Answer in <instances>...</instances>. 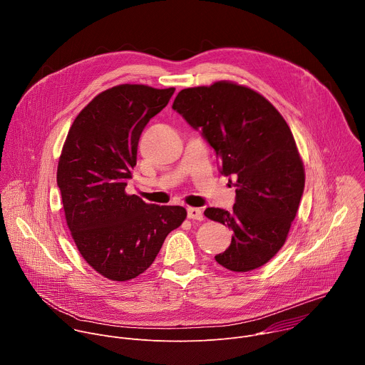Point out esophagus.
<instances>
[{
	"label": "esophagus",
	"instance_id": "esophagus-1",
	"mask_svg": "<svg viewBox=\"0 0 365 365\" xmlns=\"http://www.w3.org/2000/svg\"><path fill=\"white\" fill-rule=\"evenodd\" d=\"M187 218H189V220L202 221V220H203L202 210H199V207H187Z\"/></svg>",
	"mask_w": 365,
	"mask_h": 365
}]
</instances>
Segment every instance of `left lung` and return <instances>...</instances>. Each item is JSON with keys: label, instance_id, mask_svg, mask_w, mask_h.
<instances>
[{"label": "left lung", "instance_id": "obj_1", "mask_svg": "<svg viewBox=\"0 0 365 365\" xmlns=\"http://www.w3.org/2000/svg\"><path fill=\"white\" fill-rule=\"evenodd\" d=\"M173 110L202 131L221 173L237 179L232 211L203 212L234 232L230 247L215 255L218 264L238 273L264 266L284 245L304 187L290 127L262 93L231 81L182 89Z\"/></svg>", "mask_w": 365, "mask_h": 365}]
</instances>
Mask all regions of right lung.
<instances>
[{"label":"right lung","mask_w":365,"mask_h":365,"mask_svg":"<svg viewBox=\"0 0 365 365\" xmlns=\"http://www.w3.org/2000/svg\"><path fill=\"white\" fill-rule=\"evenodd\" d=\"M173 92L123 83L98 93L75 118L61 153L58 186L71 235L85 262L113 282L144 273L187 215L182 206L145 203L125 192L140 135Z\"/></svg>","instance_id":"add662e5"}]
</instances>
